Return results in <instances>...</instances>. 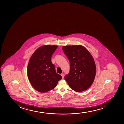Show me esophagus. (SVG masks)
<instances>
[{"label":"esophagus","mask_w":124,"mask_h":124,"mask_svg":"<svg viewBox=\"0 0 124 124\" xmlns=\"http://www.w3.org/2000/svg\"><path fill=\"white\" fill-rule=\"evenodd\" d=\"M61 75L62 76V78H64V74H61Z\"/></svg>","instance_id":"34e87169"}]
</instances>
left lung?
I'll return each mask as SVG.
<instances>
[{
    "label": "left lung",
    "instance_id": "1",
    "mask_svg": "<svg viewBox=\"0 0 124 124\" xmlns=\"http://www.w3.org/2000/svg\"><path fill=\"white\" fill-rule=\"evenodd\" d=\"M62 50L70 64V72L64 77L69 85L78 92L87 90L94 81L96 73L92 56L80 45L64 46Z\"/></svg>",
    "mask_w": 124,
    "mask_h": 124
}]
</instances>
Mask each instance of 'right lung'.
I'll return each instance as SVG.
<instances>
[{
  "label": "right lung",
  "mask_w": 124,
  "mask_h": 124,
  "mask_svg": "<svg viewBox=\"0 0 124 124\" xmlns=\"http://www.w3.org/2000/svg\"><path fill=\"white\" fill-rule=\"evenodd\" d=\"M57 47L56 46H44L36 50L29 61L27 74L33 87L37 91L45 93L57 85L61 76L56 73L51 57Z\"/></svg>",
  "instance_id": "obj_1"
}]
</instances>
